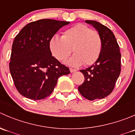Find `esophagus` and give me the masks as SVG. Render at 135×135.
Masks as SVG:
<instances>
[{"instance_id": "1", "label": "esophagus", "mask_w": 135, "mask_h": 135, "mask_svg": "<svg viewBox=\"0 0 135 135\" xmlns=\"http://www.w3.org/2000/svg\"><path fill=\"white\" fill-rule=\"evenodd\" d=\"M70 73H74V72H76V69H72V68H70Z\"/></svg>"}]
</instances>
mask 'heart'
Returning <instances> with one entry per match:
<instances>
[{
    "label": "heart",
    "instance_id": "obj_1",
    "mask_svg": "<svg viewBox=\"0 0 135 135\" xmlns=\"http://www.w3.org/2000/svg\"><path fill=\"white\" fill-rule=\"evenodd\" d=\"M102 40L99 32L84 24H77L65 30L61 37L55 35L50 41L52 55L59 61L67 59L72 53L74 55L67 64L79 66L93 65L100 55Z\"/></svg>",
    "mask_w": 135,
    "mask_h": 135
}]
</instances>
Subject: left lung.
I'll return each mask as SVG.
<instances>
[{
    "label": "left lung",
    "instance_id": "left-lung-1",
    "mask_svg": "<svg viewBox=\"0 0 135 135\" xmlns=\"http://www.w3.org/2000/svg\"><path fill=\"white\" fill-rule=\"evenodd\" d=\"M85 22L93 26L102 40L101 51L95 64L80 70L85 80L78 87L79 92L85 99L93 100L106 97L114 89L121 72V54L110 28L97 21L85 20Z\"/></svg>",
    "mask_w": 135,
    "mask_h": 135
}]
</instances>
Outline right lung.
<instances>
[{
    "label": "right lung",
    "mask_w": 135,
    "mask_h": 135,
    "mask_svg": "<svg viewBox=\"0 0 135 135\" xmlns=\"http://www.w3.org/2000/svg\"><path fill=\"white\" fill-rule=\"evenodd\" d=\"M69 21L43 19L29 23L12 44L9 71L19 93L32 100L47 97L57 80L70 73L67 66L51 55L50 39Z\"/></svg>",
    "instance_id": "right-lung-1"
}]
</instances>
